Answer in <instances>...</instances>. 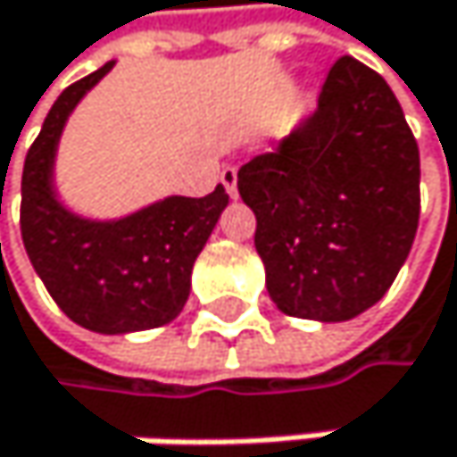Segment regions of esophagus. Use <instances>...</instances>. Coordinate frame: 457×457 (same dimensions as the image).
<instances>
[{
    "label": "esophagus",
    "mask_w": 457,
    "mask_h": 457,
    "mask_svg": "<svg viewBox=\"0 0 457 457\" xmlns=\"http://www.w3.org/2000/svg\"><path fill=\"white\" fill-rule=\"evenodd\" d=\"M221 183L227 188V195L230 197H238V170L236 167H224L221 170Z\"/></svg>",
    "instance_id": "obj_1"
}]
</instances>
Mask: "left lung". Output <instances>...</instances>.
Listing matches in <instances>:
<instances>
[{
	"mask_svg": "<svg viewBox=\"0 0 457 457\" xmlns=\"http://www.w3.org/2000/svg\"><path fill=\"white\" fill-rule=\"evenodd\" d=\"M271 302L340 323L381 302L420 224V147L389 84L353 57L331 65L318 109L238 170Z\"/></svg>",
	"mask_w": 457,
	"mask_h": 457,
	"instance_id": "left-lung-1",
	"label": "left lung"
}]
</instances>
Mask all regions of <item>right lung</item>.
I'll return each instance as SVG.
<instances>
[{"mask_svg":"<svg viewBox=\"0 0 457 457\" xmlns=\"http://www.w3.org/2000/svg\"><path fill=\"white\" fill-rule=\"evenodd\" d=\"M106 62L54 101L21 175V238L60 310L98 335L164 326L183 310L191 269L230 203L219 183L208 197H167L122 219H84L54 191V159L76 104L112 71Z\"/></svg>","mask_w":457,"mask_h":457,"instance_id":"1","label":"right lung"}]
</instances>
